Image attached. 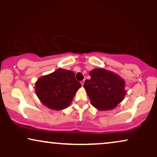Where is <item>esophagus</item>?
<instances>
[{"instance_id":"obj_1","label":"esophagus","mask_w":157,"mask_h":157,"mask_svg":"<svg viewBox=\"0 0 157 157\" xmlns=\"http://www.w3.org/2000/svg\"><path fill=\"white\" fill-rule=\"evenodd\" d=\"M80 83H81V85H84V83H85V80H82V81H81V82H80Z\"/></svg>"}]
</instances>
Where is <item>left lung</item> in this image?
Here are the masks:
<instances>
[{"label":"left lung","mask_w":157,"mask_h":157,"mask_svg":"<svg viewBox=\"0 0 157 157\" xmlns=\"http://www.w3.org/2000/svg\"><path fill=\"white\" fill-rule=\"evenodd\" d=\"M84 88L91 104L101 111L114 109L126 95L125 82L120 75L105 69L96 68L89 73Z\"/></svg>","instance_id":"obj_1"}]
</instances>
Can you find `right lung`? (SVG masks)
I'll use <instances>...</instances> for the list:
<instances>
[{
	"label": "right lung",
	"instance_id": "add662e5",
	"mask_svg": "<svg viewBox=\"0 0 157 157\" xmlns=\"http://www.w3.org/2000/svg\"><path fill=\"white\" fill-rule=\"evenodd\" d=\"M80 87L72 71L60 68L37 79L35 93L45 106L59 111L70 105Z\"/></svg>",
	"mask_w": 157,
	"mask_h": 157
}]
</instances>
